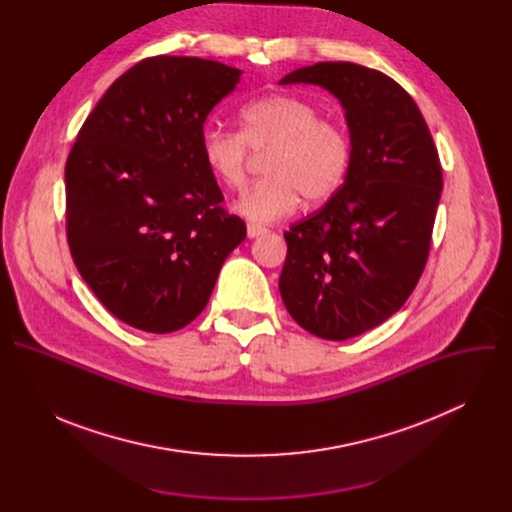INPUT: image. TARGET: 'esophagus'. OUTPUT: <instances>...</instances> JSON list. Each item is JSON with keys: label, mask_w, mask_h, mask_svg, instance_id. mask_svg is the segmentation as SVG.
<instances>
[{"label": "esophagus", "mask_w": 512, "mask_h": 512, "mask_svg": "<svg viewBox=\"0 0 512 512\" xmlns=\"http://www.w3.org/2000/svg\"><path fill=\"white\" fill-rule=\"evenodd\" d=\"M265 233H267V229H263V227H259V225H247V235H249V239H255V237L265 235Z\"/></svg>", "instance_id": "34e87169"}]
</instances>
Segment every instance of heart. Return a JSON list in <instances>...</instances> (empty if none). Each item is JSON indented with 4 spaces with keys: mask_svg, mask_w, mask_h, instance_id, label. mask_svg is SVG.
Segmentation results:
<instances>
[{
    "mask_svg": "<svg viewBox=\"0 0 512 512\" xmlns=\"http://www.w3.org/2000/svg\"><path fill=\"white\" fill-rule=\"evenodd\" d=\"M239 133L206 129L200 154L210 176L227 190L247 182L249 151L261 154L267 174L241 200L239 210L255 223H271L306 204L330 200L346 182L352 143L334 119L294 95H265L241 107Z\"/></svg>",
    "mask_w": 512,
    "mask_h": 512,
    "instance_id": "heart-1",
    "label": "heart"
}]
</instances>
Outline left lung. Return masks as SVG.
I'll use <instances>...</instances> for the list:
<instances>
[{"label": "left lung", "instance_id": "left-lung-1", "mask_svg": "<svg viewBox=\"0 0 512 512\" xmlns=\"http://www.w3.org/2000/svg\"><path fill=\"white\" fill-rule=\"evenodd\" d=\"M330 91L346 111L352 162L342 188L283 233V304L326 340L367 332L411 296L429 255L442 166L427 123L391 77L354 62H316L279 85Z\"/></svg>", "mask_w": 512, "mask_h": 512}]
</instances>
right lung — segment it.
<instances>
[{
  "mask_svg": "<svg viewBox=\"0 0 512 512\" xmlns=\"http://www.w3.org/2000/svg\"><path fill=\"white\" fill-rule=\"evenodd\" d=\"M241 70L152 56L105 91L66 158V239L99 302L154 334L188 326L247 227L202 162L208 113Z\"/></svg>",
  "mask_w": 512,
  "mask_h": 512,
  "instance_id": "1",
  "label": "right lung"
}]
</instances>
